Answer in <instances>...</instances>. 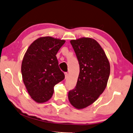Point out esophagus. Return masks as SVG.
<instances>
[{
    "label": "esophagus",
    "instance_id": "esophagus-1",
    "mask_svg": "<svg viewBox=\"0 0 133 133\" xmlns=\"http://www.w3.org/2000/svg\"><path fill=\"white\" fill-rule=\"evenodd\" d=\"M64 75H65V78H67V76H68V73H67V72H65Z\"/></svg>",
    "mask_w": 133,
    "mask_h": 133
}]
</instances>
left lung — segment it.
<instances>
[{
  "instance_id": "8db88e82",
  "label": "left lung",
  "mask_w": 133,
  "mask_h": 133,
  "mask_svg": "<svg viewBox=\"0 0 133 133\" xmlns=\"http://www.w3.org/2000/svg\"><path fill=\"white\" fill-rule=\"evenodd\" d=\"M79 65L76 86L69 92L71 104L77 109L91 105L107 87L110 64L105 52L95 39L81 38L70 41Z\"/></svg>"
}]
</instances>
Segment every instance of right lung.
Wrapping results in <instances>:
<instances>
[{"label":"right lung","mask_w":133,"mask_h":133,"mask_svg":"<svg viewBox=\"0 0 133 133\" xmlns=\"http://www.w3.org/2000/svg\"><path fill=\"white\" fill-rule=\"evenodd\" d=\"M64 43V40L41 37L31 43L26 50L21 74L28 92L35 102L43 103L49 100L55 85L64 78L56 56Z\"/></svg>","instance_id":"right-lung-1"}]
</instances>
